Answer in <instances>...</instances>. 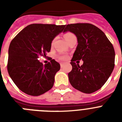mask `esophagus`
<instances>
[{"label":"esophagus","instance_id":"obj_1","mask_svg":"<svg viewBox=\"0 0 122 122\" xmlns=\"http://www.w3.org/2000/svg\"><path fill=\"white\" fill-rule=\"evenodd\" d=\"M63 65H64V63H63V62H61V63H60V66H61V67H63Z\"/></svg>","mask_w":122,"mask_h":122}]
</instances>
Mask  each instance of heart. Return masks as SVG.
Masks as SVG:
<instances>
[{"label": "heart", "instance_id": "obj_1", "mask_svg": "<svg viewBox=\"0 0 122 122\" xmlns=\"http://www.w3.org/2000/svg\"><path fill=\"white\" fill-rule=\"evenodd\" d=\"M74 36H75L74 34H73L72 33H70V32L66 33L64 35V37L65 38V40H66V41H68L69 40H70L71 38L74 37ZM67 57H68L67 56H66V55H61V56H59V59L62 60H66V59H67Z\"/></svg>", "mask_w": 122, "mask_h": 122}]
</instances>
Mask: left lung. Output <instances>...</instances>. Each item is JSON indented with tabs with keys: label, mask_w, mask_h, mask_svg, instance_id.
Instances as JSON below:
<instances>
[{
	"label": "left lung",
	"mask_w": 122,
	"mask_h": 122,
	"mask_svg": "<svg viewBox=\"0 0 122 122\" xmlns=\"http://www.w3.org/2000/svg\"><path fill=\"white\" fill-rule=\"evenodd\" d=\"M67 32L76 35L78 43L70 62L69 81L83 93L95 92L105 84L114 70V47L104 32L91 24H68L63 33ZM81 59L83 65L79 66L74 62Z\"/></svg>",
	"instance_id": "1"
}]
</instances>
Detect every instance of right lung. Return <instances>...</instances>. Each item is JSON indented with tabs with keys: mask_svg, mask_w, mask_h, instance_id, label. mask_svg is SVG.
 Wrapping results in <instances>:
<instances>
[{
	"mask_svg": "<svg viewBox=\"0 0 122 122\" xmlns=\"http://www.w3.org/2000/svg\"><path fill=\"white\" fill-rule=\"evenodd\" d=\"M66 25L33 24L22 29L10 43L7 70L16 86L32 96H39L53 87L60 65L55 60L43 65L38 58L51 51L52 41Z\"/></svg>",
	"mask_w": 122,
	"mask_h": 122,
	"instance_id": "1",
	"label": "right lung"
}]
</instances>
